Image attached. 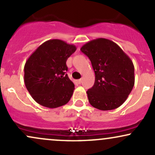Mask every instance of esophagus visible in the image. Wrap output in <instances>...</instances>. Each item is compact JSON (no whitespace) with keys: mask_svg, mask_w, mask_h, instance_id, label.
Listing matches in <instances>:
<instances>
[{"mask_svg":"<svg viewBox=\"0 0 155 155\" xmlns=\"http://www.w3.org/2000/svg\"><path fill=\"white\" fill-rule=\"evenodd\" d=\"M78 83H79V84H81V82H82V79H79V80H78Z\"/></svg>","mask_w":155,"mask_h":155,"instance_id":"34e87169","label":"esophagus"}]
</instances>
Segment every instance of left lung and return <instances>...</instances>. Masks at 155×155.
Here are the masks:
<instances>
[{
  "label": "left lung",
  "mask_w": 155,
  "mask_h": 155,
  "mask_svg": "<svg viewBox=\"0 0 155 155\" xmlns=\"http://www.w3.org/2000/svg\"><path fill=\"white\" fill-rule=\"evenodd\" d=\"M81 51L90 60L95 74L93 87L87 91L90 104L102 111L120 107L134 86L132 60L116 43L106 38L90 41Z\"/></svg>",
  "instance_id": "obj_1"
}]
</instances>
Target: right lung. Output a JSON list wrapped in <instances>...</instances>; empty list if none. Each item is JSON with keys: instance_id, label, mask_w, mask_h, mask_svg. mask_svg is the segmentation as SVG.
Listing matches in <instances>:
<instances>
[{"instance_id": "1", "label": "right lung", "mask_w": 155, "mask_h": 155, "mask_svg": "<svg viewBox=\"0 0 155 155\" xmlns=\"http://www.w3.org/2000/svg\"><path fill=\"white\" fill-rule=\"evenodd\" d=\"M76 49L73 44L51 39L39 46L27 60L25 84L38 104L54 108L70 101L75 88L66 74V61Z\"/></svg>"}]
</instances>
